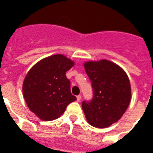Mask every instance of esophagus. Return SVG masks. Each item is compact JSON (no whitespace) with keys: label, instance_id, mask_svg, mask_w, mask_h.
I'll list each match as a JSON object with an SVG mask.
<instances>
[{"label":"esophagus","instance_id":"1","mask_svg":"<svg viewBox=\"0 0 153 153\" xmlns=\"http://www.w3.org/2000/svg\"><path fill=\"white\" fill-rule=\"evenodd\" d=\"M82 99V96L81 95H78L77 96V101L78 102H80V100Z\"/></svg>","mask_w":153,"mask_h":153}]
</instances>
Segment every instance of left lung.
Returning <instances> with one entry per match:
<instances>
[{"mask_svg": "<svg viewBox=\"0 0 153 153\" xmlns=\"http://www.w3.org/2000/svg\"><path fill=\"white\" fill-rule=\"evenodd\" d=\"M84 67L93 88V98L83 101L86 118L96 128H106L121 118L131 100V86L121 67L109 60L89 61Z\"/></svg>", "mask_w": 153, "mask_h": 153, "instance_id": "1", "label": "left lung"}]
</instances>
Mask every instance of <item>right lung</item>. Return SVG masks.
Returning a JSON list of instances; mask_svg holds the SVG:
<instances>
[{"instance_id": "obj_1", "label": "right lung", "mask_w": 153, "mask_h": 153, "mask_svg": "<svg viewBox=\"0 0 153 153\" xmlns=\"http://www.w3.org/2000/svg\"><path fill=\"white\" fill-rule=\"evenodd\" d=\"M74 62L60 54L35 64L23 83V94L30 110L43 121L59 117L68 105L77 98L71 93V82L66 76Z\"/></svg>"}]
</instances>
